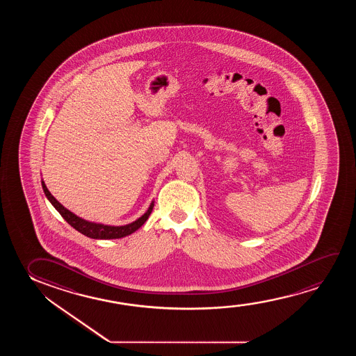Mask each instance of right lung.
I'll use <instances>...</instances> for the list:
<instances>
[{"mask_svg":"<svg viewBox=\"0 0 356 356\" xmlns=\"http://www.w3.org/2000/svg\"><path fill=\"white\" fill-rule=\"evenodd\" d=\"M42 188H44V195L49 198V202L52 203L54 208L58 210V213L62 215V218L72 227L79 231L80 234L88 236L90 238L114 239L122 238L125 236H129L132 232H135L136 229H140L142 225L146 222V220L151 215L153 207H154V203L152 202V204L149 205L148 210H147L145 214L142 215L140 219H137L136 221H134L131 224L125 225V226H108V225L95 224V222H90V221L79 218L76 215L73 214L72 211H69L67 208H64L63 205L60 204L58 200H56L54 195L49 193V191L47 190L44 181H42Z\"/></svg>","mask_w":356,"mask_h":356,"instance_id":"obj_1","label":"right lung"}]
</instances>
